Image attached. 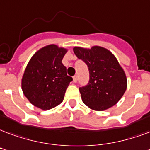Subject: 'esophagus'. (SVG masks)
<instances>
[{
    "instance_id": "obj_1",
    "label": "esophagus",
    "mask_w": 150,
    "mask_h": 150,
    "mask_svg": "<svg viewBox=\"0 0 150 150\" xmlns=\"http://www.w3.org/2000/svg\"><path fill=\"white\" fill-rule=\"evenodd\" d=\"M77 81H78V78H77L76 75H75V76L73 77V82H74V83H77Z\"/></svg>"
}]
</instances>
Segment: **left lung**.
I'll use <instances>...</instances> for the list:
<instances>
[{"mask_svg": "<svg viewBox=\"0 0 150 150\" xmlns=\"http://www.w3.org/2000/svg\"><path fill=\"white\" fill-rule=\"evenodd\" d=\"M73 51L89 68V83L79 87L84 104L97 111L117 104L127 88V79L116 57L110 51L100 46L75 47Z\"/></svg>", "mask_w": 150, "mask_h": 150, "instance_id": "obj_1", "label": "left lung"}]
</instances>
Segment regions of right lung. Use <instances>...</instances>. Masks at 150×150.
Here are the masks:
<instances>
[{"label":"right lung","instance_id":"obj_1","mask_svg":"<svg viewBox=\"0 0 150 150\" xmlns=\"http://www.w3.org/2000/svg\"><path fill=\"white\" fill-rule=\"evenodd\" d=\"M67 48L55 44L41 47L30 59L21 79L24 95L33 106L47 110L64 100L72 78L62 59Z\"/></svg>","mask_w":150,"mask_h":150}]
</instances>
